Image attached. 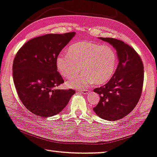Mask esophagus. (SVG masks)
Instances as JSON below:
<instances>
[{
	"mask_svg": "<svg viewBox=\"0 0 157 157\" xmlns=\"http://www.w3.org/2000/svg\"><path fill=\"white\" fill-rule=\"evenodd\" d=\"M79 92H80L81 93L84 94V95H87L90 93V90L87 89H84V90H79Z\"/></svg>",
	"mask_w": 157,
	"mask_h": 157,
	"instance_id": "esophagus-1",
	"label": "esophagus"
}]
</instances>
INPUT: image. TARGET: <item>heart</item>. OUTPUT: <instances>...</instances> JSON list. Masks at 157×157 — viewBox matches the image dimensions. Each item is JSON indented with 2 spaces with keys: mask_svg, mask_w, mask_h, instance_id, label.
I'll return each mask as SVG.
<instances>
[{
  "mask_svg": "<svg viewBox=\"0 0 157 157\" xmlns=\"http://www.w3.org/2000/svg\"><path fill=\"white\" fill-rule=\"evenodd\" d=\"M117 54L110 45L90 41H81L68 48L67 54L56 58V67L62 77L69 78L67 85L84 88L95 82L103 85L108 82L116 70ZM82 67L83 72L74 75Z\"/></svg>",
  "mask_w": 157,
  "mask_h": 157,
  "instance_id": "obj_1",
  "label": "heart"
}]
</instances>
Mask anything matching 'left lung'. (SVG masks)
Here are the masks:
<instances>
[{
    "label": "left lung",
    "instance_id": "1",
    "mask_svg": "<svg viewBox=\"0 0 157 157\" xmlns=\"http://www.w3.org/2000/svg\"><path fill=\"white\" fill-rule=\"evenodd\" d=\"M116 50L118 64L111 79L105 85L94 89L100 101L93 108L100 118L114 121L134 109L141 97L144 83V65L137 52L124 41L99 37Z\"/></svg>",
    "mask_w": 157,
    "mask_h": 157
}]
</instances>
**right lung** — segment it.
I'll list each match as a JSON object with an SVG mask.
<instances>
[{"instance_id": "1", "label": "right lung", "mask_w": 157, "mask_h": 157, "mask_svg": "<svg viewBox=\"0 0 157 157\" xmlns=\"http://www.w3.org/2000/svg\"><path fill=\"white\" fill-rule=\"evenodd\" d=\"M75 32L51 33L33 38L16 54L13 78L21 101L37 116L48 118L62 111L74 90H57L64 82L56 67V58Z\"/></svg>"}]
</instances>
